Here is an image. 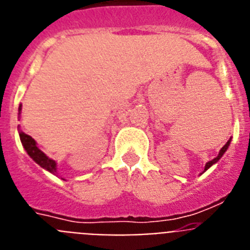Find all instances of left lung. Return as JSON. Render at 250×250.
I'll return each instance as SVG.
<instances>
[{
	"label": "left lung",
	"instance_id": "obj_1",
	"mask_svg": "<svg viewBox=\"0 0 250 250\" xmlns=\"http://www.w3.org/2000/svg\"><path fill=\"white\" fill-rule=\"evenodd\" d=\"M229 144H230V140H228V143H227V144H225L224 146L222 147V150H220V151H219V154H218V156H216L215 159H213V160H211V161H209V163H207V165H205V169H204V171H205V170H208V169H209V167H210L211 165H213V164H215L216 161H218V160H219L220 158H222V156H223V154H224V152L227 151V149H228Z\"/></svg>",
	"mask_w": 250,
	"mask_h": 250
}]
</instances>
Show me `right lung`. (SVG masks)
<instances>
[{
	"label": "right lung",
	"mask_w": 250,
	"mask_h": 250,
	"mask_svg": "<svg viewBox=\"0 0 250 250\" xmlns=\"http://www.w3.org/2000/svg\"><path fill=\"white\" fill-rule=\"evenodd\" d=\"M20 110H21V106H20ZM20 139H21L22 145H23V147H25V150L27 151L28 155L34 159L40 167H42L43 169L48 170L50 173L56 174V163H55V160L47 158V156L36 146V141H35L34 139L22 131H20Z\"/></svg>",
	"instance_id": "add662e5"
}]
</instances>
